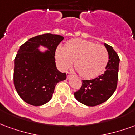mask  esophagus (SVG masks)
I'll list each match as a JSON object with an SVG mask.
<instances>
[{
    "label": "esophagus",
    "mask_w": 135,
    "mask_h": 135,
    "mask_svg": "<svg viewBox=\"0 0 135 135\" xmlns=\"http://www.w3.org/2000/svg\"><path fill=\"white\" fill-rule=\"evenodd\" d=\"M66 73H67V77H68V78L70 77V75H71V73H70V72H67Z\"/></svg>",
    "instance_id": "obj_1"
}]
</instances>
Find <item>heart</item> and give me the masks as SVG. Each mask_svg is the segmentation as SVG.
I'll list each match as a JSON object with an SVG mask.
<instances>
[{
	"label": "heart",
	"mask_w": 135,
	"mask_h": 135,
	"mask_svg": "<svg viewBox=\"0 0 135 135\" xmlns=\"http://www.w3.org/2000/svg\"><path fill=\"white\" fill-rule=\"evenodd\" d=\"M56 62L59 68L65 70L74 62V68L80 77L92 79L97 77L107 66L109 54L101 45L81 39L69 40L62 50L55 53Z\"/></svg>",
	"instance_id": "obj_1"
}]
</instances>
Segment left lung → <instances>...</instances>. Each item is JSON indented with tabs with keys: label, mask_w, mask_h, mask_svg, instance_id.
I'll list each match as a JSON object with an SVG mask.
<instances>
[{
	"label": "left lung",
	"mask_w": 135,
	"mask_h": 135,
	"mask_svg": "<svg viewBox=\"0 0 135 135\" xmlns=\"http://www.w3.org/2000/svg\"><path fill=\"white\" fill-rule=\"evenodd\" d=\"M104 45L109 53L106 71L93 80H83L82 86L74 93L78 101L88 107H95L107 101L117 87L119 57L112 46Z\"/></svg>",
	"instance_id": "8db88e82"
}]
</instances>
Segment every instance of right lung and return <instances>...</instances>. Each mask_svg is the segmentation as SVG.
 <instances>
[{
    "mask_svg": "<svg viewBox=\"0 0 135 135\" xmlns=\"http://www.w3.org/2000/svg\"><path fill=\"white\" fill-rule=\"evenodd\" d=\"M63 39L57 34H41L19 48L14 60L13 83L18 94L27 104L38 107L47 103L57 83L66 79V73L57 69L55 58L56 49ZM39 45L49 50L41 53Z\"/></svg>",
    "mask_w": 135,
    "mask_h": 135,
    "instance_id": "obj_1",
    "label": "right lung"
}]
</instances>
